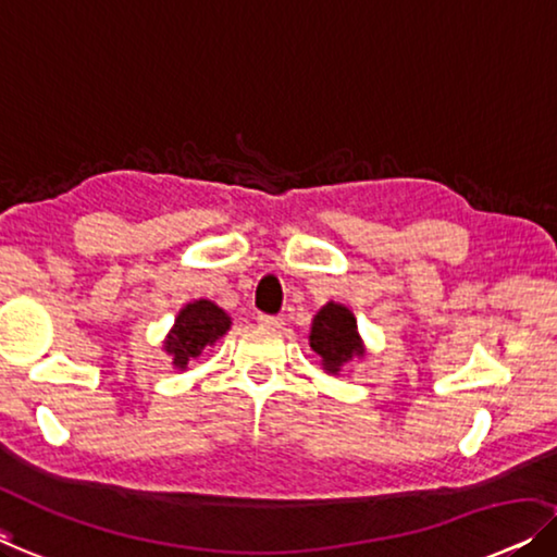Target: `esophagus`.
I'll return each mask as SVG.
<instances>
[{
  "label": "esophagus",
  "mask_w": 557,
  "mask_h": 557,
  "mask_svg": "<svg viewBox=\"0 0 557 557\" xmlns=\"http://www.w3.org/2000/svg\"><path fill=\"white\" fill-rule=\"evenodd\" d=\"M259 324L265 326V329H281V326H284V321H281L278 317H265V313H261Z\"/></svg>",
  "instance_id": "1"
}]
</instances>
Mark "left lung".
Segmentation results:
<instances>
[{"label": "left lung", "mask_w": 557, "mask_h": 557, "mask_svg": "<svg viewBox=\"0 0 557 557\" xmlns=\"http://www.w3.org/2000/svg\"><path fill=\"white\" fill-rule=\"evenodd\" d=\"M309 344L319 354L321 369L332 376H338L346 364L364 359L367 354L364 338H361L357 326V317H354L349 306L336 301L321 306L317 317L311 319Z\"/></svg>", "instance_id": "obj_1"}]
</instances>
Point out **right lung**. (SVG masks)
I'll list each match as a JSON object with an SVG mask.
<instances>
[{
	"label": "right lung",
	"instance_id": "obj_1",
	"mask_svg": "<svg viewBox=\"0 0 557 557\" xmlns=\"http://www.w3.org/2000/svg\"><path fill=\"white\" fill-rule=\"evenodd\" d=\"M231 317L219 304L208 301V298H196V301L185 304L175 317V324L163 338V351L171 357L173 369L185 372L190 361H196L203 349L215 346L221 336L228 334Z\"/></svg>",
	"mask_w": 557,
	"mask_h": 557
}]
</instances>
